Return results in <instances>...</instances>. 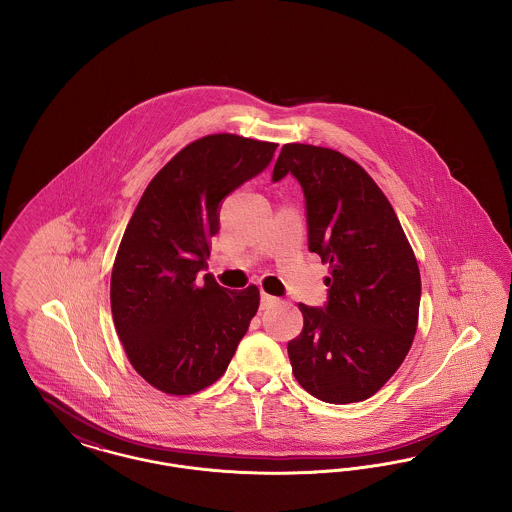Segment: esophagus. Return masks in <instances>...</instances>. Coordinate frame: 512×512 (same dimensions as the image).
I'll return each mask as SVG.
<instances>
[{
  "label": "esophagus",
  "mask_w": 512,
  "mask_h": 512,
  "mask_svg": "<svg viewBox=\"0 0 512 512\" xmlns=\"http://www.w3.org/2000/svg\"><path fill=\"white\" fill-rule=\"evenodd\" d=\"M278 303V297H274V295H268V293H261V309H268V307H272V305H276Z\"/></svg>",
  "instance_id": "1"
}]
</instances>
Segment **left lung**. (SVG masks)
<instances>
[{
	"mask_svg": "<svg viewBox=\"0 0 512 512\" xmlns=\"http://www.w3.org/2000/svg\"><path fill=\"white\" fill-rule=\"evenodd\" d=\"M292 174L305 195L309 251L330 265L324 307L299 303L303 330L288 343L295 380L345 405L380 390L411 349L420 272L382 190L349 157L286 144L272 182Z\"/></svg>",
	"mask_w": 512,
	"mask_h": 512,
	"instance_id": "1",
	"label": "left lung"
}]
</instances>
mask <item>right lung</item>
<instances>
[{"label": "right lung", "mask_w": 512, "mask_h": 512, "mask_svg": "<svg viewBox=\"0 0 512 512\" xmlns=\"http://www.w3.org/2000/svg\"><path fill=\"white\" fill-rule=\"evenodd\" d=\"M276 144L213 134L155 174L128 222L111 274V311L134 370L153 388L190 395L232 361L259 290L232 292L207 268L226 195L267 169Z\"/></svg>", "instance_id": "right-lung-1"}]
</instances>
